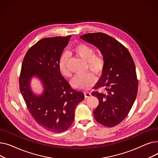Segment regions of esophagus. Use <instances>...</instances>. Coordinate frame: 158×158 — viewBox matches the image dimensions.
I'll return each instance as SVG.
<instances>
[{
  "label": "esophagus",
  "mask_w": 158,
  "mask_h": 158,
  "mask_svg": "<svg viewBox=\"0 0 158 158\" xmlns=\"http://www.w3.org/2000/svg\"><path fill=\"white\" fill-rule=\"evenodd\" d=\"M91 93L90 92H85V98H87V97H91Z\"/></svg>",
  "instance_id": "34e87169"
}]
</instances>
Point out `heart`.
<instances>
[{"mask_svg":"<svg viewBox=\"0 0 158 158\" xmlns=\"http://www.w3.org/2000/svg\"><path fill=\"white\" fill-rule=\"evenodd\" d=\"M73 51L77 56L86 61V69L93 71L97 75H101L103 72L106 61L103 56L95 54V48L86 44H79L74 47ZM69 56L67 54H63L59 61V69L65 77L72 76L70 70L67 66ZM96 82V77L92 72L76 75L72 81V85L77 89L87 90L93 86Z\"/></svg>","mask_w":158,"mask_h":158,"instance_id":"obj_1","label":"heart"}]
</instances>
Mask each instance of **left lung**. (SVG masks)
<instances>
[{
    "label": "left lung",
    "mask_w": 158,
    "mask_h": 158,
    "mask_svg": "<svg viewBox=\"0 0 158 158\" xmlns=\"http://www.w3.org/2000/svg\"><path fill=\"white\" fill-rule=\"evenodd\" d=\"M80 38L98 47L105 60L102 77L94 89L104 87L107 92H92L99 101L94 114L99 123L114 127L126 118L137 95L138 81L134 61L125 46L105 33H88Z\"/></svg>",
    "instance_id": "8db88e82"
}]
</instances>
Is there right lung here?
<instances>
[{"mask_svg": "<svg viewBox=\"0 0 158 158\" xmlns=\"http://www.w3.org/2000/svg\"><path fill=\"white\" fill-rule=\"evenodd\" d=\"M71 35L40 40L26 52L19 77L20 90L27 109L35 121L53 132L67 130L73 121L77 105L84 94L71 87L59 69V61ZM38 77L44 87L40 96L33 94L30 80Z\"/></svg>", "mask_w": 158, "mask_h": 158, "instance_id": "add662e5", "label": "right lung"}]
</instances>
